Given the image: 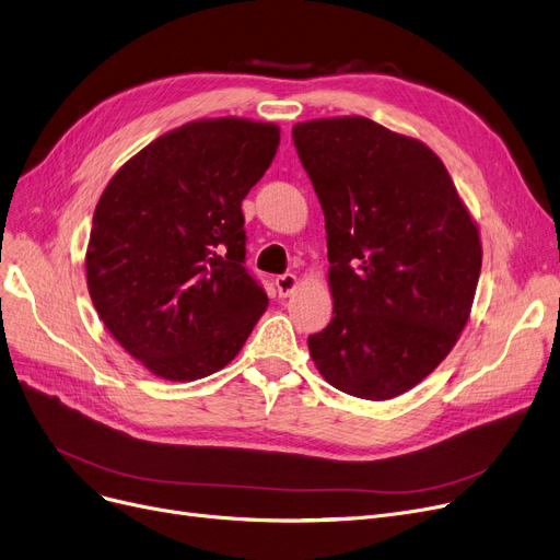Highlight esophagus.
Returning a JSON list of instances; mask_svg holds the SVG:
<instances>
[{
	"label": "esophagus",
	"mask_w": 560,
	"mask_h": 560,
	"mask_svg": "<svg viewBox=\"0 0 560 560\" xmlns=\"http://www.w3.org/2000/svg\"><path fill=\"white\" fill-rule=\"evenodd\" d=\"M277 290H279V295L281 298H288L290 293H293V290L300 285V279H298V275H281V277H277Z\"/></svg>",
	"instance_id": "esophagus-1"
}]
</instances>
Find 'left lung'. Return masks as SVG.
<instances>
[{
  "mask_svg": "<svg viewBox=\"0 0 560 560\" xmlns=\"http://www.w3.org/2000/svg\"><path fill=\"white\" fill-rule=\"evenodd\" d=\"M293 139L325 212L334 300L311 359L338 392L392 400L440 366L469 320L478 224L415 137L331 116L293 126Z\"/></svg>",
  "mask_w": 560,
  "mask_h": 560,
  "instance_id": "8db88e82",
  "label": "left lung"
}]
</instances>
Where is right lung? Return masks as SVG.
Returning <instances> with one entry per match:
<instances>
[{
    "mask_svg": "<svg viewBox=\"0 0 560 560\" xmlns=\"http://www.w3.org/2000/svg\"><path fill=\"white\" fill-rule=\"evenodd\" d=\"M262 120H191L130 158L93 212L86 285L103 325L168 382L222 371L267 308L242 201L279 149Z\"/></svg>",
    "mask_w": 560,
    "mask_h": 560,
    "instance_id": "right-lung-1",
    "label": "right lung"
}]
</instances>
